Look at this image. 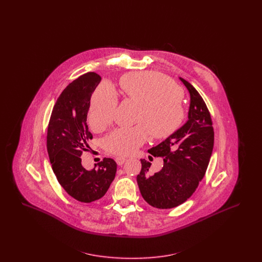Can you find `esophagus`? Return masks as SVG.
Here are the masks:
<instances>
[{"label": "esophagus", "mask_w": 262, "mask_h": 262, "mask_svg": "<svg viewBox=\"0 0 262 262\" xmlns=\"http://www.w3.org/2000/svg\"><path fill=\"white\" fill-rule=\"evenodd\" d=\"M115 160H116V162H117L118 165H120V166H121V165H123V164L125 162V160H126V159H125V157L118 156V157H116V159H115Z\"/></svg>", "instance_id": "esophagus-1"}]
</instances>
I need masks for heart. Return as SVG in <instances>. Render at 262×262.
Instances as JSON below:
<instances>
[{"label":"heart","mask_w":262,"mask_h":262,"mask_svg":"<svg viewBox=\"0 0 262 262\" xmlns=\"http://www.w3.org/2000/svg\"><path fill=\"white\" fill-rule=\"evenodd\" d=\"M121 85L126 97L139 103L136 115L137 125L113 130L103 139L108 152L126 156L133 154L148 139L165 138L181 126L185 111L182 90L169 77L155 72L125 75ZM118 106V95L109 82H102L94 91L89 110V123L101 129L112 122Z\"/></svg>","instance_id":"obj_1"}]
</instances>
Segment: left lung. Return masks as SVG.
Wrapping results in <instances>:
<instances>
[{"instance_id":"left-lung-1","label":"left lung","mask_w":262,"mask_h":262,"mask_svg":"<svg viewBox=\"0 0 262 262\" xmlns=\"http://www.w3.org/2000/svg\"><path fill=\"white\" fill-rule=\"evenodd\" d=\"M180 79L190 95L188 120L148 150L154 157H162V169L150 174L151 163L140 159L141 170L137 177L142 198L159 209L177 207L192 195L205 174L214 144L211 116L205 102L188 81Z\"/></svg>"}]
</instances>
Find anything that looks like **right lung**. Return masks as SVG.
Returning a JSON list of instances; mask_svg holds the SVG:
<instances>
[{
	"label": "right lung",
	"instance_id": "right-lung-1",
	"mask_svg": "<svg viewBox=\"0 0 262 262\" xmlns=\"http://www.w3.org/2000/svg\"><path fill=\"white\" fill-rule=\"evenodd\" d=\"M100 81L99 75L88 73L64 88L53 108L47 132L54 174L68 194L84 203L103 198L117 172L111 158H104L90 171L81 165L80 156L92 139L86 124L90 98Z\"/></svg>",
	"mask_w": 262,
	"mask_h": 262
}]
</instances>
